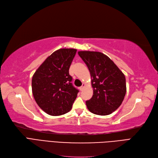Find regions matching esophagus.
Instances as JSON below:
<instances>
[{
	"label": "esophagus",
	"instance_id": "esophagus-1",
	"mask_svg": "<svg viewBox=\"0 0 158 158\" xmlns=\"http://www.w3.org/2000/svg\"><path fill=\"white\" fill-rule=\"evenodd\" d=\"M84 86H85V84H82V86H81V87L80 88V91H82V90H83V89H84Z\"/></svg>",
	"mask_w": 158,
	"mask_h": 158
}]
</instances>
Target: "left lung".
Segmentation results:
<instances>
[{"label": "left lung", "instance_id": "8db88e82", "mask_svg": "<svg viewBox=\"0 0 158 158\" xmlns=\"http://www.w3.org/2000/svg\"><path fill=\"white\" fill-rule=\"evenodd\" d=\"M92 78L93 96L85 102L90 112L107 115L121 106L127 87L125 76L110 58L97 51H78Z\"/></svg>", "mask_w": 158, "mask_h": 158}]
</instances>
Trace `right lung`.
I'll return each instance as SVG.
<instances>
[{
	"mask_svg": "<svg viewBox=\"0 0 158 158\" xmlns=\"http://www.w3.org/2000/svg\"><path fill=\"white\" fill-rule=\"evenodd\" d=\"M75 49H60L47 57L33 74L32 93L37 104L46 113L59 116L70 111L79 91L71 83L69 68Z\"/></svg>",
	"mask_w": 158,
	"mask_h": 158,
	"instance_id": "add662e5",
	"label": "right lung"
}]
</instances>
